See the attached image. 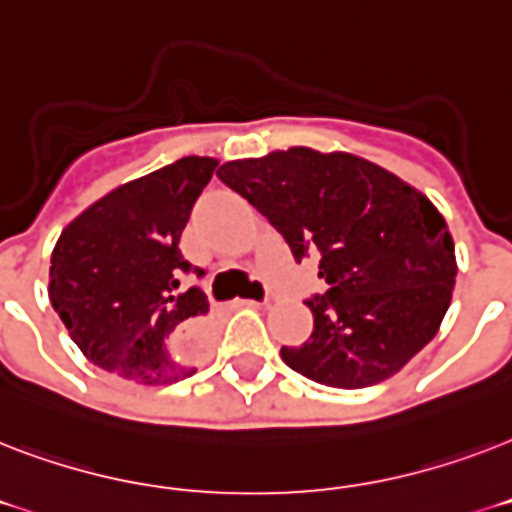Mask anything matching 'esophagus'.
<instances>
[{
  "instance_id": "esophagus-1",
  "label": "esophagus",
  "mask_w": 512,
  "mask_h": 512,
  "mask_svg": "<svg viewBox=\"0 0 512 512\" xmlns=\"http://www.w3.org/2000/svg\"><path fill=\"white\" fill-rule=\"evenodd\" d=\"M239 305H268V300H239Z\"/></svg>"
}]
</instances>
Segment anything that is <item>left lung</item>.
<instances>
[{
  "instance_id": "1",
  "label": "left lung",
  "mask_w": 512,
  "mask_h": 512,
  "mask_svg": "<svg viewBox=\"0 0 512 512\" xmlns=\"http://www.w3.org/2000/svg\"><path fill=\"white\" fill-rule=\"evenodd\" d=\"M217 177L241 193L300 263L319 260L311 337L281 348L289 369L329 388L388 380L436 337L452 303V233L428 196L353 154L295 146L225 162Z\"/></svg>"
}]
</instances>
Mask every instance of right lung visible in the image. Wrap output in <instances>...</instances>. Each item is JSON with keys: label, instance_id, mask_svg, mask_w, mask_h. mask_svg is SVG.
Returning <instances> with one entry per match:
<instances>
[{"label": "right lung", "instance_id": "obj_1", "mask_svg": "<svg viewBox=\"0 0 512 512\" xmlns=\"http://www.w3.org/2000/svg\"><path fill=\"white\" fill-rule=\"evenodd\" d=\"M217 162L185 156L106 193L52 249L50 303L92 364L140 385L196 372L209 300L185 276L180 236Z\"/></svg>", "mask_w": 512, "mask_h": 512}]
</instances>
